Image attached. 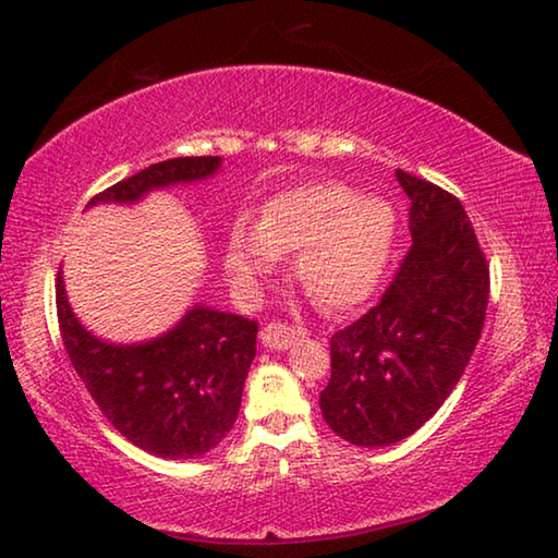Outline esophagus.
<instances>
[{"label":"esophagus","instance_id":"obj_1","mask_svg":"<svg viewBox=\"0 0 558 558\" xmlns=\"http://www.w3.org/2000/svg\"><path fill=\"white\" fill-rule=\"evenodd\" d=\"M298 335H300V329L290 327L286 323H268L260 329V342H263V347L278 349V352H282V349H288L292 342H295Z\"/></svg>","mask_w":558,"mask_h":558}]
</instances>
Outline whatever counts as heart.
<instances>
[{"label": "heart", "mask_w": 558, "mask_h": 558, "mask_svg": "<svg viewBox=\"0 0 558 558\" xmlns=\"http://www.w3.org/2000/svg\"><path fill=\"white\" fill-rule=\"evenodd\" d=\"M396 214L352 186L310 184L260 206L256 231L235 223L226 239V270L253 280L278 256L295 253V276L327 307L347 310L379 286L391 260Z\"/></svg>", "instance_id": "1"}]
</instances>
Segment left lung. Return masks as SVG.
<instances>
[{
	"label": "left lung",
	"instance_id": "left-lung-1",
	"mask_svg": "<svg viewBox=\"0 0 558 558\" xmlns=\"http://www.w3.org/2000/svg\"><path fill=\"white\" fill-rule=\"evenodd\" d=\"M409 196L411 248L381 300L332 335L319 409L362 448L409 438L456 389L483 335L489 266L465 209L446 189L396 169Z\"/></svg>",
	"mask_w": 558,
	"mask_h": 558
}]
</instances>
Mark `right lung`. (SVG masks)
<instances>
[{"label":"right lung","instance_id":"obj_1","mask_svg":"<svg viewBox=\"0 0 558 558\" xmlns=\"http://www.w3.org/2000/svg\"><path fill=\"white\" fill-rule=\"evenodd\" d=\"M219 167L221 157L165 159L108 186L88 206L132 204L153 189L211 177ZM56 313L75 374L132 446L157 458L189 460L219 446L233 428L256 356V319L196 305L153 342L108 344L75 319L61 272Z\"/></svg>","mask_w":558,"mask_h":558}]
</instances>
